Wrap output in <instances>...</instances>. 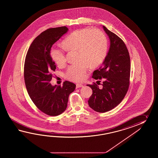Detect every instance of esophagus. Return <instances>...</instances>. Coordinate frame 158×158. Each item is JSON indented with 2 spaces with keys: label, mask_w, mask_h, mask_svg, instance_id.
I'll list each match as a JSON object with an SVG mask.
<instances>
[{
  "label": "esophagus",
  "mask_w": 158,
  "mask_h": 158,
  "mask_svg": "<svg viewBox=\"0 0 158 158\" xmlns=\"http://www.w3.org/2000/svg\"><path fill=\"white\" fill-rule=\"evenodd\" d=\"M84 87V85L82 84H76V88H80V87Z\"/></svg>",
  "instance_id": "obj_1"
}]
</instances>
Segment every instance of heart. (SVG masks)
<instances>
[{
  "label": "heart",
  "mask_w": 158,
  "mask_h": 158,
  "mask_svg": "<svg viewBox=\"0 0 158 158\" xmlns=\"http://www.w3.org/2000/svg\"><path fill=\"white\" fill-rule=\"evenodd\" d=\"M63 45L68 50L78 51L80 63L70 65L66 72L69 80H83L88 69L100 65L107 56L108 43L104 34L99 30L84 28L74 30L64 39ZM51 57L59 67L64 65L66 57L64 51L59 48L51 50Z\"/></svg>",
  "instance_id": "obj_1"
}]
</instances>
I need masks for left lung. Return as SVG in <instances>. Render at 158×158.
I'll list each match as a JSON object with an SVG mask.
<instances>
[{"label": "left lung", "mask_w": 158, "mask_h": 158, "mask_svg": "<svg viewBox=\"0 0 158 158\" xmlns=\"http://www.w3.org/2000/svg\"><path fill=\"white\" fill-rule=\"evenodd\" d=\"M110 41V48L102 66L94 71L92 77L103 80L102 87L95 83L87 85L93 90L88 101L93 110L103 113L110 111L120 104L129 86L131 60L127 47L116 34L103 26Z\"/></svg>", "instance_id": "obj_1"}]
</instances>
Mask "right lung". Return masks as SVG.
I'll list each match as a JSON object with an SVG mask.
<instances>
[{"label":"right lung","instance_id":"right-lung-1","mask_svg":"<svg viewBox=\"0 0 158 158\" xmlns=\"http://www.w3.org/2000/svg\"><path fill=\"white\" fill-rule=\"evenodd\" d=\"M68 30L61 27L44 31L33 41L25 57L24 80L27 93L37 107L49 116H56L65 111L69 95L76 88L75 84L67 81L62 86L50 83L56 69L51 48Z\"/></svg>","mask_w":158,"mask_h":158}]
</instances>
